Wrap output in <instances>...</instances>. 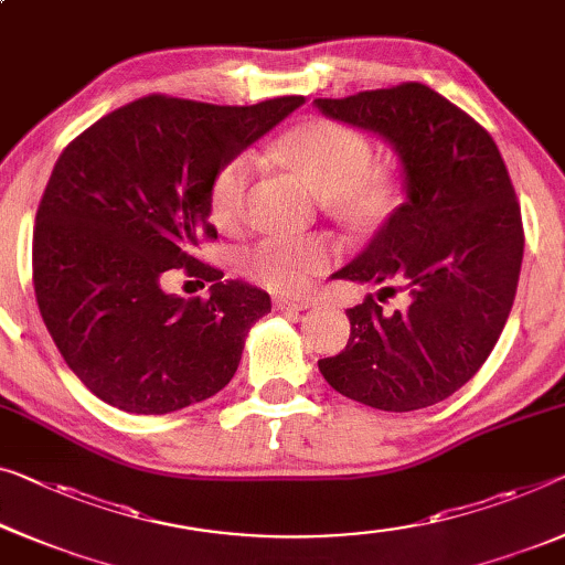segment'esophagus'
<instances>
[{"instance_id": "obj_1", "label": "esophagus", "mask_w": 565, "mask_h": 565, "mask_svg": "<svg viewBox=\"0 0 565 565\" xmlns=\"http://www.w3.org/2000/svg\"><path fill=\"white\" fill-rule=\"evenodd\" d=\"M274 307L279 311H305L311 307V299H299V297H276Z\"/></svg>"}]
</instances>
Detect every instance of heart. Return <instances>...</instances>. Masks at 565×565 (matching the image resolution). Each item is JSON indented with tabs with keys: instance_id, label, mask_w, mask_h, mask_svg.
<instances>
[{
	"instance_id": "obj_1",
	"label": "heart",
	"mask_w": 565,
	"mask_h": 565,
	"mask_svg": "<svg viewBox=\"0 0 565 565\" xmlns=\"http://www.w3.org/2000/svg\"><path fill=\"white\" fill-rule=\"evenodd\" d=\"M279 151L322 195H334L350 213H373L391 195V177L373 167V145L352 126L332 119L305 121L284 134ZM250 177V154H235L217 167L210 207L225 228L246 215ZM334 256L337 246L324 235H271L248 248L243 266L250 279L268 289L301 291L330 268Z\"/></svg>"
}]
</instances>
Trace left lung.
Wrapping results in <instances>:
<instances>
[{"mask_svg": "<svg viewBox=\"0 0 565 565\" xmlns=\"http://www.w3.org/2000/svg\"><path fill=\"white\" fill-rule=\"evenodd\" d=\"M334 121L375 131L398 151L406 202L332 279L404 294L385 312L367 294L348 309L350 340L319 360L337 393L381 411L434 406L498 344L515 301L525 233L508 167L469 114L424 83L317 98Z\"/></svg>", "mask_w": 565, "mask_h": 565, "instance_id": "obj_1", "label": "left lung"}]
</instances>
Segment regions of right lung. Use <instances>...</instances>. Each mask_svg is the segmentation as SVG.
I'll return each mask as SVG.
<instances>
[{
  "mask_svg": "<svg viewBox=\"0 0 565 565\" xmlns=\"http://www.w3.org/2000/svg\"><path fill=\"white\" fill-rule=\"evenodd\" d=\"M301 104L151 94L106 114L57 157L35 215L32 284L67 367L108 406L162 416L231 383L271 299L195 258L202 241L217 238L210 184ZM180 267L214 281L207 300L163 291Z\"/></svg>",
  "mask_w": 565,
  "mask_h": 565,
  "instance_id": "right-lung-1",
  "label": "right lung"
}]
</instances>
